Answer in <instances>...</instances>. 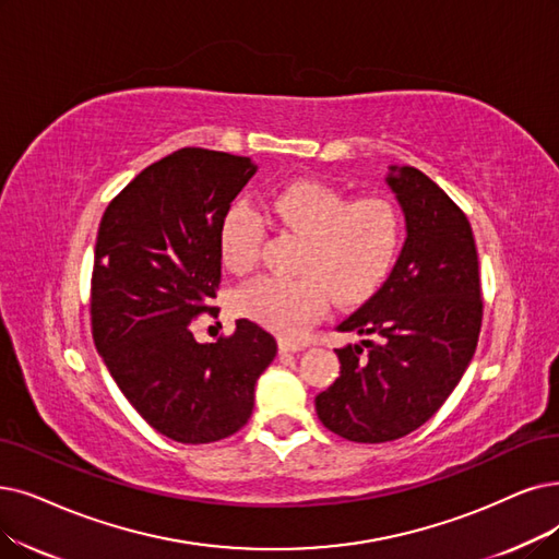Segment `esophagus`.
Returning a JSON list of instances; mask_svg holds the SVG:
<instances>
[{"instance_id":"34e87169","label":"esophagus","mask_w":559,"mask_h":559,"mask_svg":"<svg viewBox=\"0 0 559 559\" xmlns=\"http://www.w3.org/2000/svg\"><path fill=\"white\" fill-rule=\"evenodd\" d=\"M277 346H280V353H298V350H302V344L294 342V340H280Z\"/></svg>"}]
</instances>
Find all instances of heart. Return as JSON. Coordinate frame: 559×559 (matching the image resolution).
<instances>
[{"instance_id":"1","label":"heart","mask_w":559,"mask_h":559,"mask_svg":"<svg viewBox=\"0 0 559 559\" xmlns=\"http://www.w3.org/2000/svg\"><path fill=\"white\" fill-rule=\"evenodd\" d=\"M267 211L282 227L305 236L300 275L261 277L234 298L242 319L294 337L317 321L330 298L355 305L373 296L390 277L404 245V215L383 197H350L332 183L298 178L267 194ZM265 227L248 204H231L219 219V259L234 273L259 261Z\"/></svg>"}]
</instances>
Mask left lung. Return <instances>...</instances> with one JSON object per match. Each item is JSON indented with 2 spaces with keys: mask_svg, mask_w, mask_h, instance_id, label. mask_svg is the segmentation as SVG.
<instances>
[{
  "mask_svg": "<svg viewBox=\"0 0 559 559\" xmlns=\"http://www.w3.org/2000/svg\"><path fill=\"white\" fill-rule=\"evenodd\" d=\"M406 217L390 277L337 325L362 334L334 348L340 378L317 396L323 427L353 442H390L431 419L471 365L481 328L479 261L471 222L427 174L390 167Z\"/></svg>",
  "mask_w": 559,
  "mask_h": 559,
  "instance_id": "obj_1",
  "label": "left lung"
}]
</instances>
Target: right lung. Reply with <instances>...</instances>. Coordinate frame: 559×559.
<instances>
[{"label":"right lung","instance_id":"obj_1","mask_svg":"<svg viewBox=\"0 0 559 559\" xmlns=\"http://www.w3.org/2000/svg\"><path fill=\"white\" fill-rule=\"evenodd\" d=\"M257 165L242 155L181 148L148 165L109 202L92 277L94 342L123 396L151 427L186 444L248 424L254 385L277 342L248 319L199 344L192 319L219 286L217 227Z\"/></svg>","mask_w":559,"mask_h":559}]
</instances>
